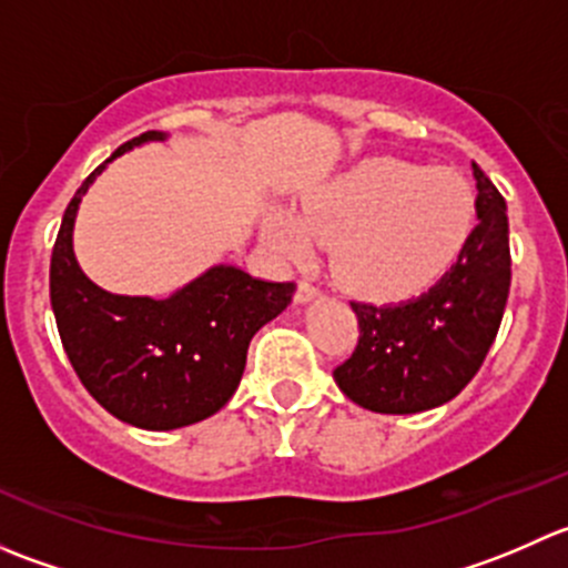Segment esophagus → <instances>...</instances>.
<instances>
[{"mask_svg": "<svg viewBox=\"0 0 568 568\" xmlns=\"http://www.w3.org/2000/svg\"><path fill=\"white\" fill-rule=\"evenodd\" d=\"M318 294L321 291L313 283H300V288H296V302H300V305H307V302L318 300Z\"/></svg>", "mask_w": 568, "mask_h": 568, "instance_id": "obj_1", "label": "esophagus"}]
</instances>
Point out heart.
<instances>
[{
    "mask_svg": "<svg viewBox=\"0 0 568 568\" xmlns=\"http://www.w3.org/2000/svg\"><path fill=\"white\" fill-rule=\"evenodd\" d=\"M473 220L475 194L462 173L379 156L313 189L300 220L268 209L263 231L288 261H305L313 239L332 242V268L346 288L398 300L456 261Z\"/></svg>",
    "mask_w": 568,
    "mask_h": 568,
    "instance_id": "b5f03b06",
    "label": "heart"
}]
</instances>
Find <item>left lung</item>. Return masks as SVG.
Listing matches in <instances>:
<instances>
[{"instance_id": "8db88e82", "label": "left lung", "mask_w": 568, "mask_h": 568, "mask_svg": "<svg viewBox=\"0 0 568 568\" xmlns=\"http://www.w3.org/2000/svg\"><path fill=\"white\" fill-rule=\"evenodd\" d=\"M478 225L437 285L395 305L352 302L359 341L332 371L346 398L382 415L448 404L484 365L511 288L506 200L473 162Z\"/></svg>"}]
</instances>
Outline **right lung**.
<instances>
[{
    "mask_svg": "<svg viewBox=\"0 0 568 568\" xmlns=\"http://www.w3.org/2000/svg\"><path fill=\"white\" fill-rule=\"evenodd\" d=\"M120 145L77 189L51 250V311L73 371L101 406L129 426L173 432L220 412L236 393L252 335L291 305L294 283L257 280L239 266H211L168 300L109 294L73 255V222L109 162L145 142Z\"/></svg>",
    "mask_w": 568,
    "mask_h": 568,
    "instance_id": "obj_1",
    "label": "right lung"
}]
</instances>
